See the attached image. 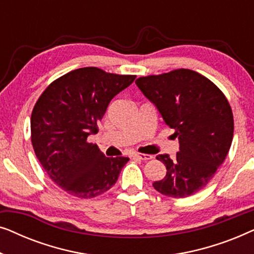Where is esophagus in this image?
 Returning <instances> with one entry per match:
<instances>
[{"label": "esophagus", "instance_id": "esophagus-1", "mask_svg": "<svg viewBox=\"0 0 254 254\" xmlns=\"http://www.w3.org/2000/svg\"><path fill=\"white\" fill-rule=\"evenodd\" d=\"M131 157L141 159V161H149V159L152 158V156L148 154H138V152H134V154H131Z\"/></svg>", "mask_w": 254, "mask_h": 254}]
</instances>
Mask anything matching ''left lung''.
Wrapping results in <instances>:
<instances>
[{
	"label": "left lung",
	"instance_id": "left-lung-1",
	"mask_svg": "<svg viewBox=\"0 0 254 254\" xmlns=\"http://www.w3.org/2000/svg\"><path fill=\"white\" fill-rule=\"evenodd\" d=\"M135 83L179 141L176 158L156 157L165 165L166 176L152 186L166 196L193 195L210 182L231 147L229 102L213 82L190 69L145 76Z\"/></svg>",
	"mask_w": 254,
	"mask_h": 254
}]
</instances>
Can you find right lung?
Instances as JSON below:
<instances>
[{"instance_id":"add662e5","label":"right lung","mask_w":254,"mask_h":254,"mask_svg":"<svg viewBox=\"0 0 254 254\" xmlns=\"http://www.w3.org/2000/svg\"><path fill=\"white\" fill-rule=\"evenodd\" d=\"M135 75L110 74L96 67L72 70L55 79L31 114V141L45 172L72 196L90 199L117 183L128 157H106L88 136L98 131L113 97Z\"/></svg>"}]
</instances>
